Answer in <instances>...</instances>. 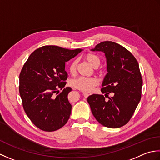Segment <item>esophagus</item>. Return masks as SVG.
Listing matches in <instances>:
<instances>
[{
  "instance_id": "1",
  "label": "esophagus",
  "mask_w": 160,
  "mask_h": 160,
  "mask_svg": "<svg viewBox=\"0 0 160 160\" xmlns=\"http://www.w3.org/2000/svg\"><path fill=\"white\" fill-rule=\"evenodd\" d=\"M83 96H84L85 98H87V97L89 96V94L88 93H86V92H83Z\"/></svg>"
}]
</instances>
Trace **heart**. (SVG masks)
Segmentation results:
<instances>
[{
    "mask_svg": "<svg viewBox=\"0 0 160 160\" xmlns=\"http://www.w3.org/2000/svg\"><path fill=\"white\" fill-rule=\"evenodd\" d=\"M85 58L93 68H97L100 64V58L97 55L88 53L85 55ZM77 60H73L69 66V71L71 74H74L76 72ZM98 83V80L94 77H78L71 81V86L75 88L86 92H90L94 88V87Z\"/></svg>",
    "mask_w": 160,
    "mask_h": 160,
    "instance_id": "b5f03b06",
    "label": "heart"
}]
</instances>
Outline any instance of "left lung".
Instances as JSON below:
<instances>
[{"mask_svg":"<svg viewBox=\"0 0 160 160\" xmlns=\"http://www.w3.org/2000/svg\"><path fill=\"white\" fill-rule=\"evenodd\" d=\"M91 50L105 54L107 74L101 91L113 96L107 101L102 94H94L88 102L101 124L120 128L129 122L141 99L143 81L138 62L128 50L112 41L102 42Z\"/></svg>","mask_w":160,"mask_h":160,"instance_id":"obj_1","label":"left lung"}]
</instances>
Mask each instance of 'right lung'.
I'll list each match as a JSON object with an SVG mask.
<instances>
[{
	"label": "right lung",
	"instance_id": "add662e5",
	"mask_svg": "<svg viewBox=\"0 0 160 160\" xmlns=\"http://www.w3.org/2000/svg\"><path fill=\"white\" fill-rule=\"evenodd\" d=\"M82 50L45 45L34 51L22 67L19 76L22 106L39 129L55 131L69 119L72 105L68 95L72 88H65L68 78L65 67ZM58 88L62 90L60 93Z\"/></svg>",
	"mask_w": 160,
	"mask_h": 160
}]
</instances>
